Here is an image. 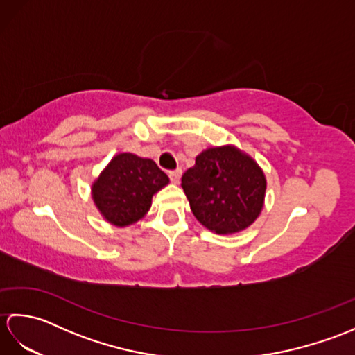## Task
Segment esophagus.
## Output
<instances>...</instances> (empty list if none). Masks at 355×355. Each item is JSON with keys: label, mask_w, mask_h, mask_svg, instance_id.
<instances>
[{"label": "esophagus", "mask_w": 355, "mask_h": 355, "mask_svg": "<svg viewBox=\"0 0 355 355\" xmlns=\"http://www.w3.org/2000/svg\"><path fill=\"white\" fill-rule=\"evenodd\" d=\"M182 169H173V171H169V178H171V182L172 183H178L180 182V178H182Z\"/></svg>", "instance_id": "1"}]
</instances>
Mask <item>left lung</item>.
<instances>
[{"instance_id":"obj_1","label":"left lung","mask_w":355,"mask_h":355,"mask_svg":"<svg viewBox=\"0 0 355 355\" xmlns=\"http://www.w3.org/2000/svg\"><path fill=\"white\" fill-rule=\"evenodd\" d=\"M266 186L259 166L233 146L202 150L182 177L192 214L220 235L244 230L258 218Z\"/></svg>"}]
</instances>
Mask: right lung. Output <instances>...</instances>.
I'll return each instance as SVG.
<instances>
[{"instance_id":"1","label":"right lung","mask_w":355,"mask_h":355,"mask_svg":"<svg viewBox=\"0 0 355 355\" xmlns=\"http://www.w3.org/2000/svg\"><path fill=\"white\" fill-rule=\"evenodd\" d=\"M169 183L155 162L134 154H119L93 184L97 209L114 225H130L145 215L153 195Z\"/></svg>"}]
</instances>
